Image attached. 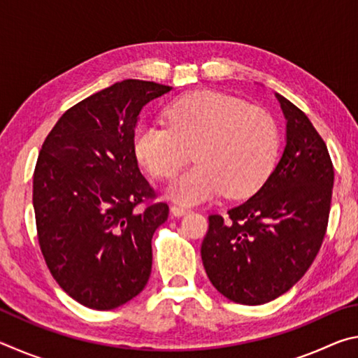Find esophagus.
<instances>
[{"mask_svg": "<svg viewBox=\"0 0 358 358\" xmlns=\"http://www.w3.org/2000/svg\"><path fill=\"white\" fill-rule=\"evenodd\" d=\"M171 211H172L173 216L180 217V216H183V215H186V213H189L191 210L187 208V207H183V205H173V207L171 208Z\"/></svg>", "mask_w": 358, "mask_h": 358, "instance_id": "34e87169", "label": "esophagus"}]
</instances>
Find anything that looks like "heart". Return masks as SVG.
I'll use <instances>...</instances> for the list:
<instances>
[{"label":"heart","mask_w":358,"mask_h":358,"mask_svg":"<svg viewBox=\"0 0 358 358\" xmlns=\"http://www.w3.org/2000/svg\"><path fill=\"white\" fill-rule=\"evenodd\" d=\"M169 128L142 124L134 151L141 164L171 178L189 159L197 164L169 185V196L199 203L222 191L246 197L257 191L273 167L278 134L271 117L243 101L216 92L186 94L166 110Z\"/></svg>","instance_id":"b5f03b06"}]
</instances>
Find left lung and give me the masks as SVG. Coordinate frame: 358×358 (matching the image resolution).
<instances>
[{
  "mask_svg": "<svg viewBox=\"0 0 358 358\" xmlns=\"http://www.w3.org/2000/svg\"><path fill=\"white\" fill-rule=\"evenodd\" d=\"M286 147L262 187L227 216L210 215L202 262L211 284L241 305L278 299L306 273L329 224L333 164L310 118L276 93Z\"/></svg>",
  "mask_w": 358,
  "mask_h": 358,
  "instance_id": "left-lung-1",
  "label": "left lung"
}]
</instances>
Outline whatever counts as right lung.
<instances>
[{"mask_svg":"<svg viewBox=\"0 0 358 358\" xmlns=\"http://www.w3.org/2000/svg\"><path fill=\"white\" fill-rule=\"evenodd\" d=\"M171 90L113 83L66 110L39 151L33 207L42 256L59 287L92 310L124 305L148 282L151 238L169 205L153 202L134 134L143 106Z\"/></svg>","mask_w":358,"mask_h":358,"instance_id":"add662e5","label":"right lung"}]
</instances>
